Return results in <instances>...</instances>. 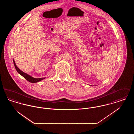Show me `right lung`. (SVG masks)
Masks as SVG:
<instances>
[{
  "label": "right lung",
  "instance_id": "obj_1",
  "mask_svg": "<svg viewBox=\"0 0 134 134\" xmlns=\"http://www.w3.org/2000/svg\"><path fill=\"white\" fill-rule=\"evenodd\" d=\"M13 64L14 65V67L15 68V69L18 71V72L19 73L20 75H21L22 76L24 77L26 80H27L28 81L31 82V83H36V82H38L39 81L43 80L46 78V77H43V78H34L32 77L31 76V75L26 74V73H25L24 72L22 71L21 70H20L19 68L17 67L15 63L14 60H13Z\"/></svg>",
  "mask_w": 134,
  "mask_h": 134
}]
</instances>
